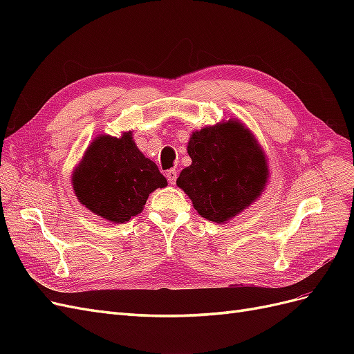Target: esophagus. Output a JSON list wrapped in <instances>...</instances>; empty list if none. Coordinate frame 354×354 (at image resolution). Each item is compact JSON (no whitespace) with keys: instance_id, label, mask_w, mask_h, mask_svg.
Returning a JSON list of instances; mask_svg holds the SVG:
<instances>
[{"instance_id":"34e87169","label":"esophagus","mask_w":354,"mask_h":354,"mask_svg":"<svg viewBox=\"0 0 354 354\" xmlns=\"http://www.w3.org/2000/svg\"><path fill=\"white\" fill-rule=\"evenodd\" d=\"M167 180H168L169 185H176L177 171H176V169H168V171H167Z\"/></svg>"}]
</instances>
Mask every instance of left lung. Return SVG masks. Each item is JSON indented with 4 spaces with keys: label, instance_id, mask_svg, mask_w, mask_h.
Returning <instances> with one entry per match:
<instances>
[{
    "label": "left lung",
    "instance_id": "obj_1",
    "mask_svg": "<svg viewBox=\"0 0 354 354\" xmlns=\"http://www.w3.org/2000/svg\"><path fill=\"white\" fill-rule=\"evenodd\" d=\"M192 164L177 186L201 217L227 223L250 208L269 183V160L254 133L236 118L207 125L187 142Z\"/></svg>",
    "mask_w": 354,
    "mask_h": 354
}]
</instances>
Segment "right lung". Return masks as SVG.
<instances>
[{
    "mask_svg": "<svg viewBox=\"0 0 354 354\" xmlns=\"http://www.w3.org/2000/svg\"><path fill=\"white\" fill-rule=\"evenodd\" d=\"M167 185L156 164L134 143L133 131L121 137L99 134L72 173V189L81 205L116 224L140 214L149 195Z\"/></svg>",
    "mask_w": 354,
    "mask_h": 354,
    "instance_id": "1",
    "label": "right lung"
}]
</instances>
